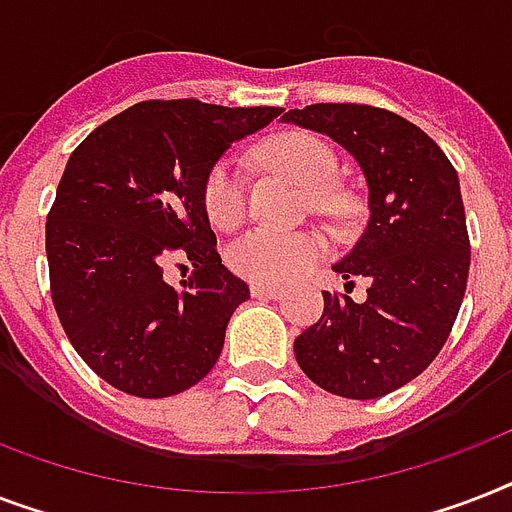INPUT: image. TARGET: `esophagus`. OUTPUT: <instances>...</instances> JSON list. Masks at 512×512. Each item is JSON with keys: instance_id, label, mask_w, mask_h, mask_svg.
Returning <instances> with one entry per match:
<instances>
[{"instance_id": "esophagus-1", "label": "esophagus", "mask_w": 512, "mask_h": 512, "mask_svg": "<svg viewBox=\"0 0 512 512\" xmlns=\"http://www.w3.org/2000/svg\"><path fill=\"white\" fill-rule=\"evenodd\" d=\"M249 292H252V297H257V300H279L281 297V287H273V284H252Z\"/></svg>"}]
</instances>
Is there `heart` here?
<instances>
[{
    "label": "heart",
    "instance_id": "1",
    "mask_svg": "<svg viewBox=\"0 0 512 512\" xmlns=\"http://www.w3.org/2000/svg\"><path fill=\"white\" fill-rule=\"evenodd\" d=\"M260 162L273 172H281L292 183L308 191V204L316 212H329L335 207V196L324 188L335 175L332 148L308 132H287L260 148ZM247 185L236 159H217L201 183V207L215 228H233L244 217ZM327 255V241L313 231L276 233L255 228L236 236L225 249V263L241 279L255 284H284L308 271Z\"/></svg>",
    "mask_w": 512,
    "mask_h": 512
}]
</instances>
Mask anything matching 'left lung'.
Instances as JSON below:
<instances>
[{
    "label": "left lung",
    "instance_id": "8db88e82",
    "mask_svg": "<svg viewBox=\"0 0 512 512\" xmlns=\"http://www.w3.org/2000/svg\"><path fill=\"white\" fill-rule=\"evenodd\" d=\"M281 119L340 143L369 188V223L332 265L369 281L366 297L324 292L321 319L295 340L297 364L335 396L380 398L428 369L460 313L470 271L460 177L436 140L385 108L316 103Z\"/></svg>",
    "mask_w": 512,
    "mask_h": 512
}]
</instances>
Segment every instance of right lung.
Returning <instances> with one entry per match:
<instances>
[{"label":"right lung","mask_w":512,"mask_h":512,"mask_svg":"<svg viewBox=\"0 0 512 512\" xmlns=\"http://www.w3.org/2000/svg\"><path fill=\"white\" fill-rule=\"evenodd\" d=\"M279 114L143 100L68 156L47 215L50 292L74 350L108 385L164 398L215 366L249 287L220 263L201 183L231 143ZM170 262L194 268L180 288L163 281Z\"/></svg>","instance_id":"obj_1"}]
</instances>
